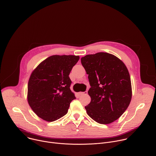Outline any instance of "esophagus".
<instances>
[{
    "instance_id": "obj_1",
    "label": "esophagus",
    "mask_w": 156,
    "mask_h": 156,
    "mask_svg": "<svg viewBox=\"0 0 156 156\" xmlns=\"http://www.w3.org/2000/svg\"><path fill=\"white\" fill-rule=\"evenodd\" d=\"M88 94V91H85L84 92H80L79 94L80 95H83V94Z\"/></svg>"
}]
</instances>
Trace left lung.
Here are the masks:
<instances>
[{
	"instance_id": "8db88e82",
	"label": "left lung",
	"mask_w": 156,
	"mask_h": 156,
	"mask_svg": "<svg viewBox=\"0 0 156 156\" xmlns=\"http://www.w3.org/2000/svg\"><path fill=\"white\" fill-rule=\"evenodd\" d=\"M81 62L88 75L91 102L87 114L96 122L107 124L117 120L129 106L132 98L130 75L124 63L105 52L87 55Z\"/></svg>"
}]
</instances>
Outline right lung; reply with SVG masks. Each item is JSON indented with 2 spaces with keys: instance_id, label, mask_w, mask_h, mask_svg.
<instances>
[{
  "instance_id": "right-lung-1",
  "label": "right lung",
  "mask_w": 156,
  "mask_h": 156,
  "mask_svg": "<svg viewBox=\"0 0 156 156\" xmlns=\"http://www.w3.org/2000/svg\"><path fill=\"white\" fill-rule=\"evenodd\" d=\"M79 59L75 55H53L33 71L28 83L27 100L39 118L52 122L68 112L76 98L69 88V75Z\"/></svg>"
}]
</instances>
